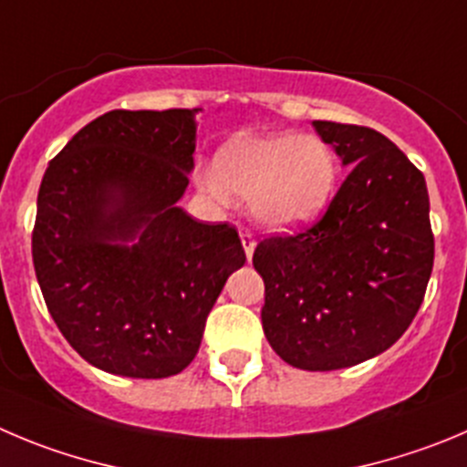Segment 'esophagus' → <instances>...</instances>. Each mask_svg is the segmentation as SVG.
<instances>
[{
	"mask_svg": "<svg viewBox=\"0 0 467 467\" xmlns=\"http://www.w3.org/2000/svg\"><path fill=\"white\" fill-rule=\"evenodd\" d=\"M239 237H242L244 251H246V258L251 260V258H254V251H255V237H254V233H251V230H244V228H242V233H239Z\"/></svg>",
	"mask_w": 467,
	"mask_h": 467,
	"instance_id": "34e87169",
	"label": "esophagus"
}]
</instances>
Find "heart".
<instances>
[{"instance_id":"heart-1","label":"heart","mask_w":467,"mask_h":467,"mask_svg":"<svg viewBox=\"0 0 467 467\" xmlns=\"http://www.w3.org/2000/svg\"><path fill=\"white\" fill-rule=\"evenodd\" d=\"M216 174H202L213 198H251V212L265 228L287 230L322 212L337 184V156L317 135H234L213 161Z\"/></svg>"}]
</instances>
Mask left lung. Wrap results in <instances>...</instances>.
Returning <instances> with one entry per match:
<instances>
[{"label":"left lung","instance_id":"left-lung-1","mask_svg":"<svg viewBox=\"0 0 467 467\" xmlns=\"http://www.w3.org/2000/svg\"><path fill=\"white\" fill-rule=\"evenodd\" d=\"M350 168L311 228L255 246L263 329L283 361L337 371L380 355L415 320L433 272L424 174L382 133L313 121Z\"/></svg>","mask_w":467,"mask_h":467}]
</instances>
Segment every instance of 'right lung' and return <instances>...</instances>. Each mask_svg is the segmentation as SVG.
<instances>
[{
	"instance_id": "1",
	"label": "right lung",
	"mask_w": 467,
	"mask_h": 467,
	"mask_svg": "<svg viewBox=\"0 0 467 467\" xmlns=\"http://www.w3.org/2000/svg\"><path fill=\"white\" fill-rule=\"evenodd\" d=\"M198 110L106 112L43 174L38 285L64 338L101 371L147 380L184 371L225 281L246 263L233 225L177 207Z\"/></svg>"
}]
</instances>
